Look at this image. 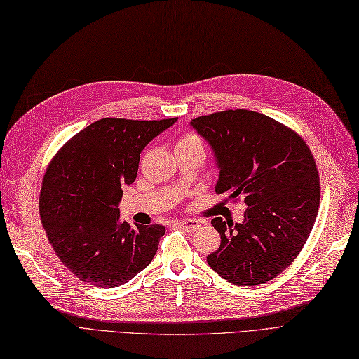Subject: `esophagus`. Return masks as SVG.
Here are the masks:
<instances>
[{"instance_id": "obj_1", "label": "esophagus", "mask_w": 359, "mask_h": 359, "mask_svg": "<svg viewBox=\"0 0 359 359\" xmlns=\"http://www.w3.org/2000/svg\"><path fill=\"white\" fill-rule=\"evenodd\" d=\"M175 224L181 227L182 231H187V232H194L201 227V223L198 220H180Z\"/></svg>"}]
</instances>
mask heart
Returning <instances> with one entry per match:
<instances>
[{"instance_id": "obj_1", "label": "heart", "mask_w": 359, "mask_h": 359, "mask_svg": "<svg viewBox=\"0 0 359 359\" xmlns=\"http://www.w3.org/2000/svg\"><path fill=\"white\" fill-rule=\"evenodd\" d=\"M178 144H194V145H202L203 147V142L201 140V137L196 136V135H191V133L184 135Z\"/></svg>"}]
</instances>
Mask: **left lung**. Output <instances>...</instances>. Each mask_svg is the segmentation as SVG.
Returning <instances> with one entry per match:
<instances>
[{"label":"left lung","instance_id":"1","mask_svg":"<svg viewBox=\"0 0 359 359\" xmlns=\"http://www.w3.org/2000/svg\"><path fill=\"white\" fill-rule=\"evenodd\" d=\"M208 140L220 169L215 193L241 196L244 222L211 220L222 243L208 265L236 286L273 280L295 260L313 229L320 180L309 145L264 114L229 109L190 123Z\"/></svg>","mask_w":359,"mask_h":359}]
</instances>
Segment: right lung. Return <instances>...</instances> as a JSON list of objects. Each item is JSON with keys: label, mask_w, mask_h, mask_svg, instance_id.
Returning <instances> with one entry per match:
<instances>
[{"label": "right lung", "mask_w": 359, "mask_h": 359, "mask_svg": "<svg viewBox=\"0 0 359 359\" xmlns=\"http://www.w3.org/2000/svg\"><path fill=\"white\" fill-rule=\"evenodd\" d=\"M177 118H103L85 127L53 156L41 181L43 229L58 259L97 287L127 283L153 260L165 226L119 220L121 186L136 180L151 139Z\"/></svg>", "instance_id": "1"}]
</instances>
